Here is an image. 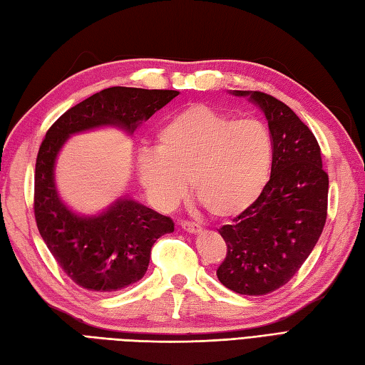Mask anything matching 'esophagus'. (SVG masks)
I'll use <instances>...</instances> for the list:
<instances>
[{
	"mask_svg": "<svg viewBox=\"0 0 365 365\" xmlns=\"http://www.w3.org/2000/svg\"><path fill=\"white\" fill-rule=\"evenodd\" d=\"M181 228L184 230V232H187L190 235H195V233L202 232V227H200L198 224H195V222H187V220L181 222Z\"/></svg>",
	"mask_w": 365,
	"mask_h": 365,
	"instance_id": "esophagus-1",
	"label": "esophagus"
}]
</instances>
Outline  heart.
I'll return each mask as SVG.
<instances>
[{"label": "heart", "mask_w": 365, "mask_h": 365, "mask_svg": "<svg viewBox=\"0 0 365 365\" xmlns=\"http://www.w3.org/2000/svg\"><path fill=\"white\" fill-rule=\"evenodd\" d=\"M274 146L255 118L222 115L192 106L155 135V151L137 158L140 182L160 210H172L190 189L214 217H236L255 205L269 181Z\"/></svg>", "instance_id": "b5f03b06"}]
</instances>
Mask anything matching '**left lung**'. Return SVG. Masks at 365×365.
I'll use <instances>...</instances> for the list:
<instances>
[{
  "instance_id": "8db88e82",
  "label": "left lung",
  "mask_w": 365,
  "mask_h": 365,
  "mask_svg": "<svg viewBox=\"0 0 365 365\" xmlns=\"http://www.w3.org/2000/svg\"><path fill=\"white\" fill-rule=\"evenodd\" d=\"M262 108L274 155L271 178L255 205L219 228L227 257L220 284L235 293L276 292L299 271L328 215L329 178L314 133L284 102L262 91H232Z\"/></svg>"
}]
</instances>
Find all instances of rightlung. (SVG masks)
Returning <instances> with one entry per match:
<instances>
[{"label": "right lung", "instance_id": "add662e5", "mask_svg": "<svg viewBox=\"0 0 365 365\" xmlns=\"http://www.w3.org/2000/svg\"><path fill=\"white\" fill-rule=\"evenodd\" d=\"M180 91L113 86L102 89L63 113L47 130L34 173L37 230L61 269L89 292H118L148 271L151 249L162 235L173 233V220L123 197L98 215L69 210L55 184V163L73 133L113 125L133 133Z\"/></svg>", "mask_w": 365, "mask_h": 365}]
</instances>
